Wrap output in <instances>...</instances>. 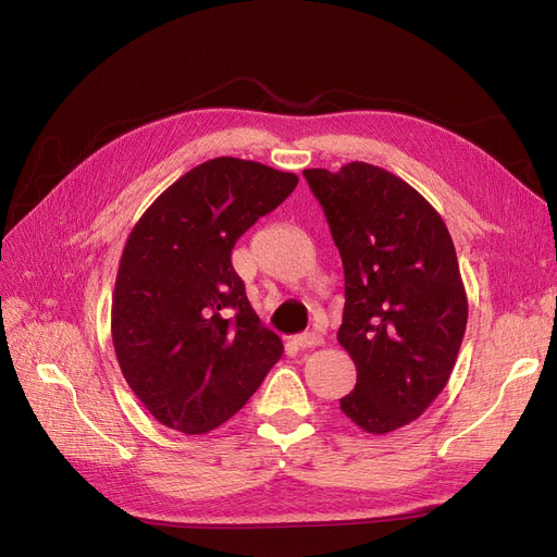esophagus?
Returning <instances> with one entry per match:
<instances>
[{
	"instance_id": "34e87169",
	"label": "esophagus",
	"mask_w": 557,
	"mask_h": 557,
	"mask_svg": "<svg viewBox=\"0 0 557 557\" xmlns=\"http://www.w3.org/2000/svg\"><path fill=\"white\" fill-rule=\"evenodd\" d=\"M293 344H295L297 348H301V350H307V348H318V346H323V336L315 334V332H307V334H299V336H295Z\"/></svg>"
}]
</instances>
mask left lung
I'll return each mask as SVG.
<instances>
[{
    "instance_id": "8db88e82",
    "label": "left lung",
    "mask_w": 557,
    "mask_h": 557,
    "mask_svg": "<svg viewBox=\"0 0 557 557\" xmlns=\"http://www.w3.org/2000/svg\"><path fill=\"white\" fill-rule=\"evenodd\" d=\"M339 248L346 307L336 332L358 369L342 411L369 434L413 423L440 395L467 327V293L446 223L407 181L348 162L305 170Z\"/></svg>"
}]
</instances>
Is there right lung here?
<instances>
[{"label": "right lung", "mask_w": 557, "mask_h": 557, "mask_svg": "<svg viewBox=\"0 0 557 557\" xmlns=\"http://www.w3.org/2000/svg\"><path fill=\"white\" fill-rule=\"evenodd\" d=\"M297 174L213 158L172 183L132 227L117 264L111 339L158 423L207 434L237 413L281 352L232 267V248L288 197Z\"/></svg>", "instance_id": "1"}]
</instances>
